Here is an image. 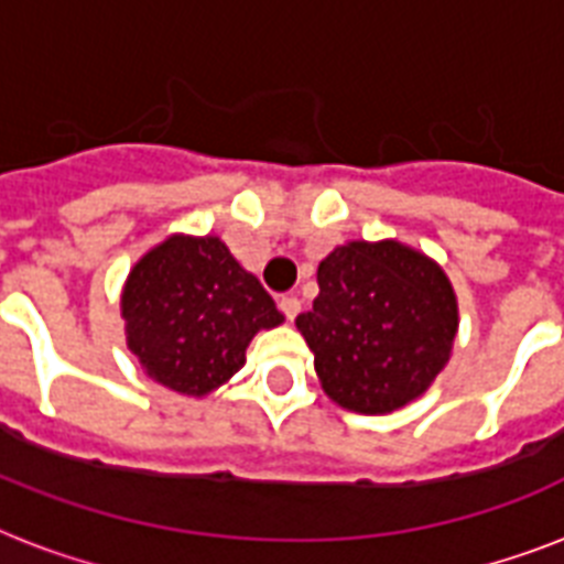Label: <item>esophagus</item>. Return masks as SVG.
<instances>
[{"mask_svg":"<svg viewBox=\"0 0 564 564\" xmlns=\"http://www.w3.org/2000/svg\"><path fill=\"white\" fill-rule=\"evenodd\" d=\"M278 307H281V313L286 318H295L301 313V301H299V295H283L281 301H278Z\"/></svg>","mask_w":564,"mask_h":564,"instance_id":"34e87169","label":"esophagus"}]
</instances>
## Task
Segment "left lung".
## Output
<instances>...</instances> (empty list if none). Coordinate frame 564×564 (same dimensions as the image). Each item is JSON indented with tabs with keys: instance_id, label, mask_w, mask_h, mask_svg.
Instances as JSON below:
<instances>
[{
	"instance_id": "obj_1",
	"label": "left lung",
	"mask_w": 564,
	"mask_h": 564,
	"mask_svg": "<svg viewBox=\"0 0 564 564\" xmlns=\"http://www.w3.org/2000/svg\"><path fill=\"white\" fill-rule=\"evenodd\" d=\"M339 406L401 410L430 389L454 348L459 313L442 265L394 239L345 242L318 263V295L295 318Z\"/></svg>"
}]
</instances>
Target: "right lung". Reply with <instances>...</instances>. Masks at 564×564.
Returning <instances> with one entry per match:
<instances>
[{"label": "right lung", "instance_id": "add662e5", "mask_svg": "<svg viewBox=\"0 0 564 564\" xmlns=\"http://www.w3.org/2000/svg\"><path fill=\"white\" fill-rule=\"evenodd\" d=\"M128 348L172 392L219 389L246 362L254 334L283 316L219 237L163 239L137 260L122 290Z\"/></svg>", "mask_w": 564, "mask_h": 564}]
</instances>
